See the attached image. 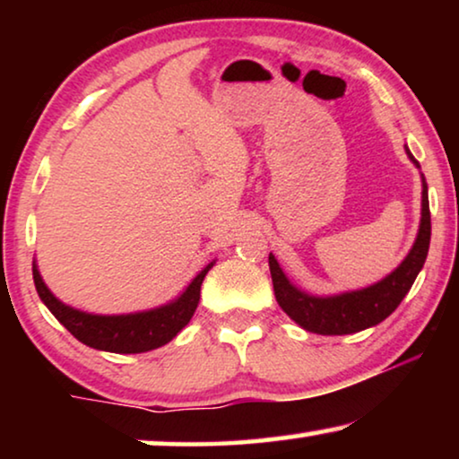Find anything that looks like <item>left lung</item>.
<instances>
[{"mask_svg": "<svg viewBox=\"0 0 459 459\" xmlns=\"http://www.w3.org/2000/svg\"><path fill=\"white\" fill-rule=\"evenodd\" d=\"M410 159L416 162L410 150ZM420 167V165H418ZM430 247V206H429V186L422 178V221L416 242L405 261L394 272L378 284L363 288V290L336 294V297H311L294 288L281 272L273 255H269V272L273 280V292L278 305L297 322L300 328L316 332L324 336L353 334L372 325L385 322L391 313L397 309L401 300L413 281H416L420 269L424 267L426 255Z\"/></svg>", "mask_w": 459, "mask_h": 459, "instance_id": "8db88e82", "label": "left lung"}]
</instances>
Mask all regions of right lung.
I'll use <instances>...</instances> for the list:
<instances>
[{
	"label": "right lung",
	"mask_w": 459,
	"mask_h": 459,
	"mask_svg": "<svg viewBox=\"0 0 459 459\" xmlns=\"http://www.w3.org/2000/svg\"><path fill=\"white\" fill-rule=\"evenodd\" d=\"M206 265L192 284L186 288L178 300L169 303L159 309L131 313V316H91L73 309L65 303H60L48 286L43 284L37 265H33V280L39 297L54 317L71 332V334L87 347L110 351V353H146V351L159 349L169 341L178 336V332L187 325L194 311H196L200 300V286L209 269Z\"/></svg>",
	"instance_id": "right-lung-1"
}]
</instances>
